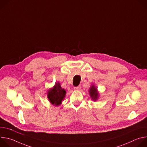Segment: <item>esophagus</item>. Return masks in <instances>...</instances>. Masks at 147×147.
I'll use <instances>...</instances> for the list:
<instances>
[{
    "mask_svg": "<svg viewBox=\"0 0 147 147\" xmlns=\"http://www.w3.org/2000/svg\"><path fill=\"white\" fill-rule=\"evenodd\" d=\"M81 86H77V87H74V89L75 90H79L81 89Z\"/></svg>",
    "mask_w": 147,
    "mask_h": 147,
    "instance_id": "esophagus-1",
    "label": "esophagus"
}]
</instances>
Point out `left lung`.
Instances as JSON below:
<instances>
[{"label":"left lung","mask_w":147,"mask_h":147,"mask_svg":"<svg viewBox=\"0 0 147 147\" xmlns=\"http://www.w3.org/2000/svg\"><path fill=\"white\" fill-rule=\"evenodd\" d=\"M90 96L91 97V98L94 100H96V99H98V92H97V88H95L94 86H92L90 88V91H89Z\"/></svg>","instance_id":"obj_1"}]
</instances>
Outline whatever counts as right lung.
<instances>
[{
    "label": "right lung",
    "mask_w": 147,
    "mask_h": 147,
    "mask_svg": "<svg viewBox=\"0 0 147 147\" xmlns=\"http://www.w3.org/2000/svg\"><path fill=\"white\" fill-rule=\"evenodd\" d=\"M66 93V91L61 88L60 84L56 83L53 88L48 92V97L52 104L57 106L61 103L62 100L65 97Z\"/></svg>",
    "instance_id": "1"
}]
</instances>
